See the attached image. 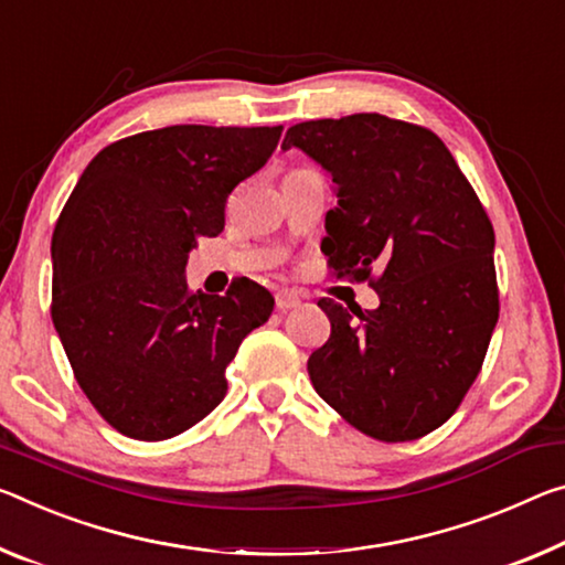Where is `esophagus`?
Masks as SVG:
<instances>
[{
    "instance_id": "1",
    "label": "esophagus",
    "mask_w": 565,
    "mask_h": 565,
    "mask_svg": "<svg viewBox=\"0 0 565 565\" xmlns=\"http://www.w3.org/2000/svg\"><path fill=\"white\" fill-rule=\"evenodd\" d=\"M301 303V297L297 291L291 289H281L279 294H276V309L279 311H289V309H297Z\"/></svg>"
}]
</instances>
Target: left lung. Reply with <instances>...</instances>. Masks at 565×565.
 <instances>
[{
    "mask_svg": "<svg viewBox=\"0 0 565 565\" xmlns=\"http://www.w3.org/2000/svg\"><path fill=\"white\" fill-rule=\"evenodd\" d=\"M291 146L334 181L321 241L331 274L380 294L364 311L319 299L331 334L309 356L311 384L374 440L425 437L460 407L498 324L488 213L423 125L356 113L291 125L281 148Z\"/></svg>",
    "mask_w": 565,
    "mask_h": 565,
    "instance_id": "1",
    "label": "left lung"
}]
</instances>
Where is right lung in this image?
<instances>
[{
	"mask_svg": "<svg viewBox=\"0 0 565 565\" xmlns=\"http://www.w3.org/2000/svg\"><path fill=\"white\" fill-rule=\"evenodd\" d=\"M281 130L170 125L110 142L60 213L52 321L87 399L132 440H168L216 409L238 344L271 317L256 281L218 297L193 294L183 274Z\"/></svg>",
	"mask_w": 565,
	"mask_h": 565,
	"instance_id": "right-lung-1",
	"label": "right lung"
}]
</instances>
